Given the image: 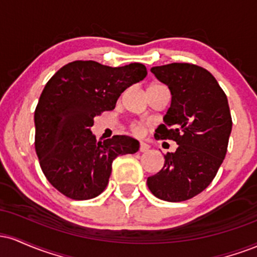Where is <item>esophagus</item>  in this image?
<instances>
[{"instance_id":"1","label":"esophagus","mask_w":257,"mask_h":257,"mask_svg":"<svg viewBox=\"0 0 257 257\" xmlns=\"http://www.w3.org/2000/svg\"><path fill=\"white\" fill-rule=\"evenodd\" d=\"M140 152H147L150 150V146L147 145V144H145V143H141L140 144Z\"/></svg>"}]
</instances>
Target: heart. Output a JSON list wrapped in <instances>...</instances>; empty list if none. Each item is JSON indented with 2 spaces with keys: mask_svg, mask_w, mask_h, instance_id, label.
<instances>
[{
  "mask_svg": "<svg viewBox=\"0 0 257 257\" xmlns=\"http://www.w3.org/2000/svg\"><path fill=\"white\" fill-rule=\"evenodd\" d=\"M153 85H159V84H152V85H150V87H153ZM132 131H133V133H134V134L143 135L144 131H145V125L141 124V123H137V124H133Z\"/></svg>",
  "mask_w": 257,
  "mask_h": 257,
  "instance_id": "1",
  "label": "heart"
}]
</instances>
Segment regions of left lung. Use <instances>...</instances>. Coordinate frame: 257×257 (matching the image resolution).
<instances>
[{"label":"left lung","instance_id":"obj_1","mask_svg":"<svg viewBox=\"0 0 257 257\" xmlns=\"http://www.w3.org/2000/svg\"><path fill=\"white\" fill-rule=\"evenodd\" d=\"M172 94L155 138L178 144L164 167L147 178L150 191L167 202H184L205 190L225 159L232 118L225 91L208 70L187 63L151 69Z\"/></svg>","mask_w":257,"mask_h":257}]
</instances>
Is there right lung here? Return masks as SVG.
I'll use <instances>...</instances> for the list:
<instances>
[{
  "mask_svg": "<svg viewBox=\"0 0 257 257\" xmlns=\"http://www.w3.org/2000/svg\"><path fill=\"white\" fill-rule=\"evenodd\" d=\"M145 65L111 67L76 60L47 82L35 110V149L47 180L75 200L99 196L117 156L138 152L139 141L114 135L96 141L94 117L113 110L120 94L146 77Z\"/></svg>",
  "mask_w": 257,
  "mask_h": 257,
  "instance_id": "1",
  "label": "right lung"
}]
</instances>
